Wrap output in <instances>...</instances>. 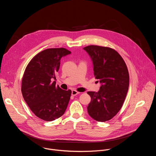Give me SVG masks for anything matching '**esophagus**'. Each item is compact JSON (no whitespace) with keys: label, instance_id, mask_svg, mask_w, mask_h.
Listing matches in <instances>:
<instances>
[{"label":"esophagus","instance_id":"1","mask_svg":"<svg viewBox=\"0 0 156 156\" xmlns=\"http://www.w3.org/2000/svg\"><path fill=\"white\" fill-rule=\"evenodd\" d=\"M79 93H79L78 91H76V90H72V95L73 96H75L78 94Z\"/></svg>","mask_w":156,"mask_h":156}]
</instances>
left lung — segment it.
I'll return each mask as SVG.
<instances>
[{"mask_svg": "<svg viewBox=\"0 0 156 156\" xmlns=\"http://www.w3.org/2000/svg\"><path fill=\"white\" fill-rule=\"evenodd\" d=\"M83 49L90 56L94 75L101 84L98 92H87L91 98L87 112L96 121L106 122L119 112L125 101L129 80L127 66L112 48L91 45Z\"/></svg>", "mask_w": 156, "mask_h": 156, "instance_id": "1", "label": "left lung"}]
</instances>
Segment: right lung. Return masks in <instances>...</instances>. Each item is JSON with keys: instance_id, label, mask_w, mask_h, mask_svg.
Returning <instances> with one entry per match:
<instances>
[{"instance_id": "add662e5", "label": "right lung", "mask_w": 156, "mask_h": 156, "mask_svg": "<svg viewBox=\"0 0 156 156\" xmlns=\"http://www.w3.org/2000/svg\"><path fill=\"white\" fill-rule=\"evenodd\" d=\"M71 54L65 48H51L36 55L28 64L21 82L24 100L36 116L53 121L65 113L72 91L55 85V75L62 57Z\"/></svg>"}]
</instances>
